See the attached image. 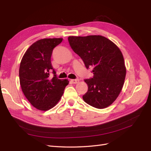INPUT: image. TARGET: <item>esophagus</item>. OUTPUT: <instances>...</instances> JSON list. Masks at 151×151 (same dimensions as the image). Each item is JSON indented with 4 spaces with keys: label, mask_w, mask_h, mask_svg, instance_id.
<instances>
[{
    "label": "esophagus",
    "mask_w": 151,
    "mask_h": 151,
    "mask_svg": "<svg viewBox=\"0 0 151 151\" xmlns=\"http://www.w3.org/2000/svg\"><path fill=\"white\" fill-rule=\"evenodd\" d=\"M70 82L73 84H76V83H78L79 82V80L78 79H71L70 80Z\"/></svg>",
    "instance_id": "obj_1"
}]
</instances>
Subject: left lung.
I'll use <instances>...</instances> for the list:
<instances>
[{
	"label": "left lung",
	"mask_w": 151,
	"mask_h": 151,
	"mask_svg": "<svg viewBox=\"0 0 151 151\" xmlns=\"http://www.w3.org/2000/svg\"><path fill=\"white\" fill-rule=\"evenodd\" d=\"M74 52L81 58L93 76L84 81L88 91L84 101L96 108L111 105L119 95L126 76V67L120 49L111 41L102 36H69Z\"/></svg>",
	"instance_id": "left-lung-1"
}]
</instances>
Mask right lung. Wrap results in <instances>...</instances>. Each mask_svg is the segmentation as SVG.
<instances>
[{"instance_id": "add662e5", "label": "right lung", "mask_w": 151, "mask_h": 151, "mask_svg": "<svg viewBox=\"0 0 151 151\" xmlns=\"http://www.w3.org/2000/svg\"><path fill=\"white\" fill-rule=\"evenodd\" d=\"M62 38H46L36 41L21 60L19 80L22 91L30 104L41 111L53 108L62 97L68 80L58 78L51 64L52 50ZM52 73L53 78L50 76Z\"/></svg>"}]
</instances>
